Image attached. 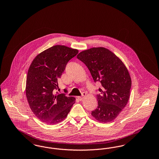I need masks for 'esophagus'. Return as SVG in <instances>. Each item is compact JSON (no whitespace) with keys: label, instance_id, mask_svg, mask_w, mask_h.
<instances>
[{"label":"esophagus","instance_id":"obj_1","mask_svg":"<svg viewBox=\"0 0 159 159\" xmlns=\"http://www.w3.org/2000/svg\"><path fill=\"white\" fill-rule=\"evenodd\" d=\"M85 95H86V93L83 92V93H82V95L80 96V97H77V98H78V99H79V101H82Z\"/></svg>","mask_w":159,"mask_h":159}]
</instances>
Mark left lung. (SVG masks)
<instances>
[{
    "mask_svg": "<svg viewBox=\"0 0 159 159\" xmlns=\"http://www.w3.org/2000/svg\"><path fill=\"white\" fill-rule=\"evenodd\" d=\"M88 68L95 82L101 84L97 95V108L92 116L101 123L113 121L128 103L131 79L128 69L114 53L105 48H93L77 56Z\"/></svg>",
    "mask_w": 159,
    "mask_h": 159,
    "instance_id": "1",
    "label": "left lung"
}]
</instances>
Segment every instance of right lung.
I'll use <instances>...</instances> for the list:
<instances>
[{
  "label": "right lung",
  "mask_w": 159,
  "mask_h": 159,
  "mask_svg": "<svg viewBox=\"0 0 159 159\" xmlns=\"http://www.w3.org/2000/svg\"><path fill=\"white\" fill-rule=\"evenodd\" d=\"M78 52L66 46H53L32 61L27 76L26 97L31 111L40 120L50 125L58 123L75 103V97L54 90L58 87V80L68 61ZM64 91L67 92L66 89Z\"/></svg>",
  "instance_id": "1"
}]
</instances>
